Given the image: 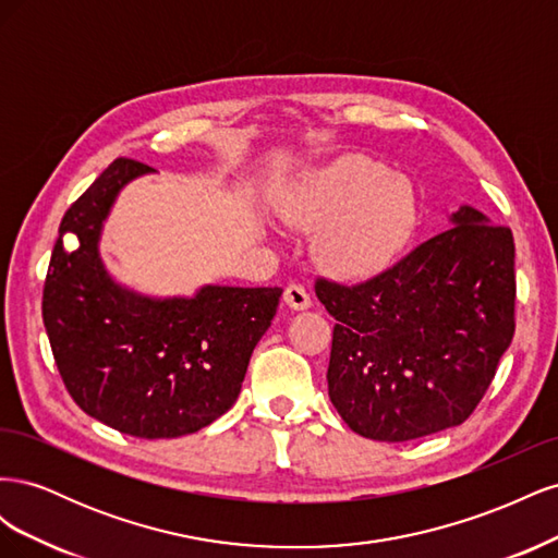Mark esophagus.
Here are the masks:
<instances>
[{
  "label": "esophagus",
  "instance_id": "1",
  "mask_svg": "<svg viewBox=\"0 0 558 558\" xmlns=\"http://www.w3.org/2000/svg\"><path fill=\"white\" fill-rule=\"evenodd\" d=\"M283 302L286 305H289L291 310H310L312 307V298H310V293L305 291V286H300V283H291L289 289L283 291Z\"/></svg>",
  "mask_w": 558,
  "mask_h": 558
}]
</instances>
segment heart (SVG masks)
Wrapping results in <instances>:
<instances>
[{"label": "heart", "instance_id": "1", "mask_svg": "<svg viewBox=\"0 0 558 558\" xmlns=\"http://www.w3.org/2000/svg\"><path fill=\"white\" fill-rule=\"evenodd\" d=\"M283 218L320 228L316 258L340 277L384 269L416 223L410 179L367 156H342L302 174L283 197Z\"/></svg>", "mask_w": 558, "mask_h": 558}]
</instances>
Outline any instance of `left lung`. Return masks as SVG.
I'll return each mask as SVG.
<instances>
[{
    "instance_id": "left-lung-1",
    "label": "left lung",
    "mask_w": 558,
    "mask_h": 558,
    "mask_svg": "<svg viewBox=\"0 0 558 558\" xmlns=\"http://www.w3.org/2000/svg\"><path fill=\"white\" fill-rule=\"evenodd\" d=\"M449 221L373 279L316 281L337 320L330 402L369 440L408 442L463 424L512 342V230L468 205Z\"/></svg>"
}]
</instances>
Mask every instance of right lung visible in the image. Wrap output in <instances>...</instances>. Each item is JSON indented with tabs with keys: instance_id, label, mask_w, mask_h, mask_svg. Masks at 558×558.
Instances as JSON below:
<instances>
[{
	"instance_id": "right-lung-1",
	"label": "right lung",
	"mask_w": 558,
	"mask_h": 558,
	"mask_svg": "<svg viewBox=\"0 0 558 558\" xmlns=\"http://www.w3.org/2000/svg\"><path fill=\"white\" fill-rule=\"evenodd\" d=\"M148 165L118 158L66 209L44 283V326L78 408L125 435L197 433L242 391L253 349L281 289L202 286L191 298H150L118 283L99 256L113 202ZM80 246L70 252L63 234Z\"/></svg>"
}]
</instances>
